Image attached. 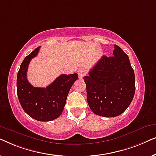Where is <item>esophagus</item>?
Listing matches in <instances>:
<instances>
[{"mask_svg":"<svg viewBox=\"0 0 156 156\" xmlns=\"http://www.w3.org/2000/svg\"><path fill=\"white\" fill-rule=\"evenodd\" d=\"M78 76L80 79H82L87 74V70L85 69H80L77 72Z\"/></svg>","mask_w":156,"mask_h":156,"instance_id":"1","label":"esophagus"}]
</instances>
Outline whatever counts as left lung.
Listing matches in <instances>:
<instances>
[{
	"mask_svg": "<svg viewBox=\"0 0 156 156\" xmlns=\"http://www.w3.org/2000/svg\"><path fill=\"white\" fill-rule=\"evenodd\" d=\"M114 56H103L84 76L87 102L95 114L114 117L126 110L135 94V75L128 55L114 44Z\"/></svg>",
	"mask_w": 156,
	"mask_h": 156,
	"instance_id": "8db88e82",
	"label": "left lung"
}]
</instances>
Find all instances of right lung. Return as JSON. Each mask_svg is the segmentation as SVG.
Segmentation results:
<instances>
[{"label":"right lung","instance_id":"right-lung-1","mask_svg":"<svg viewBox=\"0 0 156 156\" xmlns=\"http://www.w3.org/2000/svg\"><path fill=\"white\" fill-rule=\"evenodd\" d=\"M40 47L25 57L17 76V92L24 112L31 118L40 121L57 119L63 112L68 93L78 74H62L46 88L34 87L27 79L30 62L36 57Z\"/></svg>","mask_w":156,"mask_h":156}]
</instances>
